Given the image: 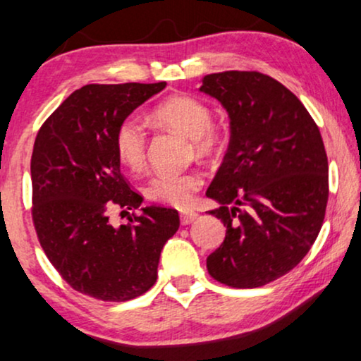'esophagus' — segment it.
Listing matches in <instances>:
<instances>
[{
	"label": "esophagus",
	"instance_id": "1",
	"mask_svg": "<svg viewBox=\"0 0 361 361\" xmlns=\"http://www.w3.org/2000/svg\"><path fill=\"white\" fill-rule=\"evenodd\" d=\"M197 216H198L197 212H192V210L181 212V215H180L181 225H190V224H193L195 220H197Z\"/></svg>",
	"mask_w": 361,
	"mask_h": 361
}]
</instances>
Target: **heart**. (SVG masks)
<instances>
[{
    "label": "heart",
    "mask_w": 361,
    "mask_h": 361,
    "mask_svg": "<svg viewBox=\"0 0 361 361\" xmlns=\"http://www.w3.org/2000/svg\"><path fill=\"white\" fill-rule=\"evenodd\" d=\"M153 119L173 131L190 137L200 156H210L219 149L222 136L212 126V112L198 99L190 95H173L154 107ZM116 153L126 166L139 169L146 159V128L136 117H126L114 134ZM202 186L197 173H158L147 181L145 195L154 202L185 208L193 202Z\"/></svg>",
    "instance_id": "1"
}]
</instances>
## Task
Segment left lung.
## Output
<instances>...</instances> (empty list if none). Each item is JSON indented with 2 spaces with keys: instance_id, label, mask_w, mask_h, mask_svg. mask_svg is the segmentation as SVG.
I'll return each mask as SVG.
<instances>
[{
  "instance_id": "left-lung-1",
  "label": "left lung",
  "mask_w": 361,
  "mask_h": 361,
  "mask_svg": "<svg viewBox=\"0 0 361 361\" xmlns=\"http://www.w3.org/2000/svg\"><path fill=\"white\" fill-rule=\"evenodd\" d=\"M200 92L230 117L228 149L207 190L227 233L208 274L260 288L293 271L318 237L329 195L323 137L296 95L260 72L210 73Z\"/></svg>"
}]
</instances>
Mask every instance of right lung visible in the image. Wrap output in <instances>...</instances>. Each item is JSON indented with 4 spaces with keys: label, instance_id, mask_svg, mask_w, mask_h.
<instances>
[{
    "label": "right lung",
    "instance_id": "right-lung-1",
    "mask_svg": "<svg viewBox=\"0 0 361 361\" xmlns=\"http://www.w3.org/2000/svg\"><path fill=\"white\" fill-rule=\"evenodd\" d=\"M158 84H89L43 123L32 154V216L42 249L65 282L101 301H129L153 288L163 245L180 227L173 208L145 207L114 227L112 208L142 197L121 173L114 134Z\"/></svg>",
    "mask_w": 361,
    "mask_h": 361
}]
</instances>
